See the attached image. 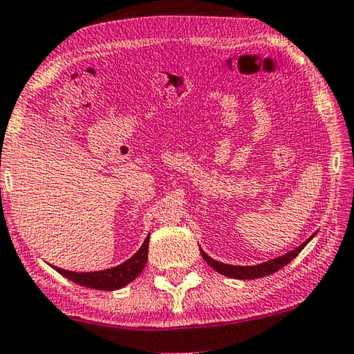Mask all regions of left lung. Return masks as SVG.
Wrapping results in <instances>:
<instances>
[{
	"label": "left lung",
	"mask_w": 354,
	"mask_h": 354,
	"mask_svg": "<svg viewBox=\"0 0 354 354\" xmlns=\"http://www.w3.org/2000/svg\"><path fill=\"white\" fill-rule=\"evenodd\" d=\"M315 236V234H313ZM313 236L310 239H313ZM310 239H307L306 242L301 243L297 248L291 250V252H288L283 257H279L275 259H270V261H266L263 264H257V266H232V264H225V263H220V261H215L214 258L207 257V253L204 252L203 248L199 247L201 250V254H203V258L205 259V263H207L212 269L218 272L221 275H226V277H231V279H239V280H253V279H261V277H266V275H270L274 274L281 268H285L288 263H291L292 259H295L299 253L302 252V248L307 245L310 242Z\"/></svg>",
	"instance_id": "1"
}]
</instances>
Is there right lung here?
<instances>
[{"mask_svg": "<svg viewBox=\"0 0 354 354\" xmlns=\"http://www.w3.org/2000/svg\"><path fill=\"white\" fill-rule=\"evenodd\" d=\"M149 239L150 234L147 236L142 247H140L131 258L124 261L122 264L115 266V268L97 272H71L59 268L53 269H55L58 274L66 277L68 280L74 281V283H77L80 286L93 288V290L101 291L120 290V288L131 283L136 277H138L145 268L147 254H149Z\"/></svg>", "mask_w": 354, "mask_h": 354, "instance_id": "obj_1", "label": "right lung"}]
</instances>
